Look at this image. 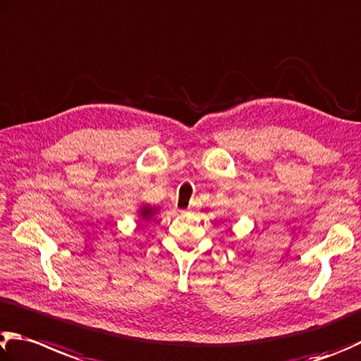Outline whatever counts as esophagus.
Instances as JSON below:
<instances>
[{
  "label": "esophagus",
  "instance_id": "esophagus-1",
  "mask_svg": "<svg viewBox=\"0 0 361 361\" xmlns=\"http://www.w3.org/2000/svg\"><path fill=\"white\" fill-rule=\"evenodd\" d=\"M181 213H185V212H181Z\"/></svg>",
  "mask_w": 361,
  "mask_h": 361
}]
</instances>
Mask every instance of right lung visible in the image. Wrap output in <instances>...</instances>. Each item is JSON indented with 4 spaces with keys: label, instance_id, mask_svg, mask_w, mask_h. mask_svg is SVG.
Instances as JSON below:
<instances>
[{
    "label": "right lung",
    "instance_id": "1",
    "mask_svg": "<svg viewBox=\"0 0 361 361\" xmlns=\"http://www.w3.org/2000/svg\"><path fill=\"white\" fill-rule=\"evenodd\" d=\"M159 213V208L158 207H153V205H142L139 208V221L142 222H149V221H154L156 219V214Z\"/></svg>",
    "mask_w": 361,
    "mask_h": 361
}]
</instances>
